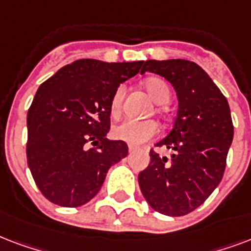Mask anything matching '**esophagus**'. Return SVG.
<instances>
[{"instance_id": "1", "label": "esophagus", "mask_w": 251, "mask_h": 251, "mask_svg": "<svg viewBox=\"0 0 251 251\" xmlns=\"http://www.w3.org/2000/svg\"><path fill=\"white\" fill-rule=\"evenodd\" d=\"M136 149H137V148H136L135 145H128V151H129V153L135 152Z\"/></svg>"}]
</instances>
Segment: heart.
<instances>
[{"label": "heart", "instance_id": "heart-1", "mask_svg": "<svg viewBox=\"0 0 251 251\" xmlns=\"http://www.w3.org/2000/svg\"><path fill=\"white\" fill-rule=\"evenodd\" d=\"M143 86L157 104H166L172 98V90H170L169 83L160 77H149L144 81ZM124 94H126L124 86H119L112 94L111 102H110V112L114 118L119 116L122 111ZM156 111L161 112V107L157 108ZM157 129L158 128H157L156 122L153 120L127 119L112 128V135L116 140H122L132 145H139L152 139L157 133Z\"/></svg>", "mask_w": 251, "mask_h": 251}]
</instances>
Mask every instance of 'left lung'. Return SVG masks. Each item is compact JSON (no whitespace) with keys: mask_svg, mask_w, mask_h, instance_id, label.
Returning <instances> with one entry per match:
<instances>
[{"mask_svg":"<svg viewBox=\"0 0 251 251\" xmlns=\"http://www.w3.org/2000/svg\"><path fill=\"white\" fill-rule=\"evenodd\" d=\"M152 72L172 83L178 112L172 131L156 147L174 151L170 158L151 149V162L139 174L144 198L154 211L183 216L204 203L224 176L233 140L228 100L209 75L188 60H147Z\"/></svg>","mask_w":251,"mask_h":251,"instance_id":"obj_1","label":"left lung"}]
</instances>
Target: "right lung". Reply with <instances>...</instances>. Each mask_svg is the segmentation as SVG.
Masks as SVG:
<instances>
[{"instance_id": "obj_1", "label": "right lung", "mask_w": 251, "mask_h": 251, "mask_svg": "<svg viewBox=\"0 0 251 251\" xmlns=\"http://www.w3.org/2000/svg\"><path fill=\"white\" fill-rule=\"evenodd\" d=\"M141 65L75 60L39 86L27 114V164L53 204H86L99 192L108 169L127 157V144L106 137L110 102Z\"/></svg>"}]
</instances>
